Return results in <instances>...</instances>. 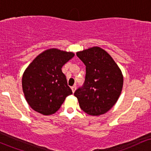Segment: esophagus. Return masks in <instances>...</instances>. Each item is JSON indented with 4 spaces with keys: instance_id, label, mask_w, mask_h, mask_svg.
<instances>
[{
    "instance_id": "obj_1",
    "label": "esophagus",
    "mask_w": 151,
    "mask_h": 151,
    "mask_svg": "<svg viewBox=\"0 0 151 151\" xmlns=\"http://www.w3.org/2000/svg\"><path fill=\"white\" fill-rule=\"evenodd\" d=\"M71 89H72V92H74V91H75V90H76V89H77V86H72V87H71Z\"/></svg>"
}]
</instances>
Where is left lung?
<instances>
[{
  "instance_id": "1",
  "label": "left lung",
  "mask_w": 151,
  "mask_h": 151,
  "mask_svg": "<svg viewBox=\"0 0 151 151\" xmlns=\"http://www.w3.org/2000/svg\"><path fill=\"white\" fill-rule=\"evenodd\" d=\"M86 66L84 84L74 92L83 111L89 115L106 113L117 101L124 78L111 57L99 47L77 52Z\"/></svg>"
}]
</instances>
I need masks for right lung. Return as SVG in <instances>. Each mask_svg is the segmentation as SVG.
Masks as SVG:
<instances>
[{
  "label": "right lung",
  "instance_id": "right-lung-1",
  "mask_svg": "<svg viewBox=\"0 0 151 151\" xmlns=\"http://www.w3.org/2000/svg\"><path fill=\"white\" fill-rule=\"evenodd\" d=\"M74 56L72 52L53 48L40 54L27 67L22 76V90L33 110L51 115L72 94L62 67Z\"/></svg>",
  "mask_w": 151,
  "mask_h": 151
}]
</instances>
